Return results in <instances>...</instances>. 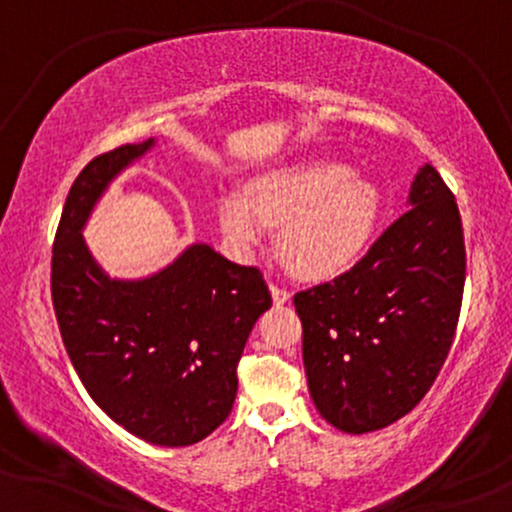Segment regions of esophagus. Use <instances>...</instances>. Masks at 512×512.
I'll list each match as a JSON object with an SVG mask.
<instances>
[{"instance_id":"obj_1","label":"esophagus","mask_w":512,"mask_h":512,"mask_svg":"<svg viewBox=\"0 0 512 512\" xmlns=\"http://www.w3.org/2000/svg\"><path fill=\"white\" fill-rule=\"evenodd\" d=\"M269 291H272V298H274V305H284V303H289V298H291V293L284 289V286H279V284H272L269 286Z\"/></svg>"}]
</instances>
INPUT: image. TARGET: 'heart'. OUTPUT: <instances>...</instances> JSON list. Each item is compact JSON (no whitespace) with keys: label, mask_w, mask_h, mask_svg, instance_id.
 <instances>
[{"label":"heart","mask_w":512,"mask_h":512,"mask_svg":"<svg viewBox=\"0 0 512 512\" xmlns=\"http://www.w3.org/2000/svg\"><path fill=\"white\" fill-rule=\"evenodd\" d=\"M378 214L373 185L339 161H303L255 178L248 190L219 199L221 231L240 252L279 226V252L296 274L330 276L366 243Z\"/></svg>","instance_id":"b5f03b06"}]
</instances>
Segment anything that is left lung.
Listing matches in <instances>:
<instances>
[{
  "label": "left lung",
  "instance_id": "8db88e82",
  "mask_svg": "<svg viewBox=\"0 0 512 512\" xmlns=\"http://www.w3.org/2000/svg\"><path fill=\"white\" fill-rule=\"evenodd\" d=\"M409 207L349 272L293 296L310 397L322 419L354 436L407 416L455 339L462 221L428 163L411 182Z\"/></svg>",
  "mask_w": 512,
  "mask_h": 512
}]
</instances>
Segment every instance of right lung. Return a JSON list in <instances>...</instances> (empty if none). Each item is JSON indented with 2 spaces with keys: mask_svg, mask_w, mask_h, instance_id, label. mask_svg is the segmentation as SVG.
<instances>
[{
  "mask_svg": "<svg viewBox=\"0 0 512 512\" xmlns=\"http://www.w3.org/2000/svg\"><path fill=\"white\" fill-rule=\"evenodd\" d=\"M154 139L93 158L64 202L52 245V305L81 383L115 424L166 448L199 443L228 419L238 361L272 293L257 267L207 243L146 279H110L81 236L93 207Z\"/></svg>",
  "mask_w": 512,
  "mask_h": 512,
  "instance_id": "right-lung-1",
  "label": "right lung"
}]
</instances>
